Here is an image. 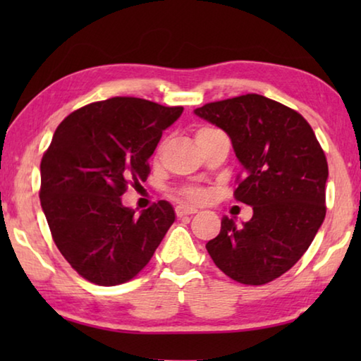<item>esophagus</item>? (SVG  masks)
<instances>
[{
	"instance_id": "1",
	"label": "esophagus",
	"mask_w": 361,
	"mask_h": 361,
	"mask_svg": "<svg viewBox=\"0 0 361 361\" xmlns=\"http://www.w3.org/2000/svg\"><path fill=\"white\" fill-rule=\"evenodd\" d=\"M176 212V216H186V215H194V213H197V210L192 209V207H188V205H178L175 209Z\"/></svg>"
}]
</instances>
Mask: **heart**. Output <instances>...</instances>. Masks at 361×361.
Here are the masks:
<instances>
[{
  "label": "heart",
  "mask_w": 361,
  "mask_h": 361,
  "mask_svg": "<svg viewBox=\"0 0 361 361\" xmlns=\"http://www.w3.org/2000/svg\"><path fill=\"white\" fill-rule=\"evenodd\" d=\"M210 130H215V129H200L197 132V135H199V133L210 132ZM180 197L183 200H186V202L202 204V202H205L207 199H209V191H207V189H204V188H199V186H188V188L181 189Z\"/></svg>",
  "instance_id": "obj_1"
}]
</instances>
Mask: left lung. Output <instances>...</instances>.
I'll return each instance as SVG.
<instances>
[{
    "label": "left lung",
    "instance_id": "8db88e82",
    "mask_svg": "<svg viewBox=\"0 0 361 361\" xmlns=\"http://www.w3.org/2000/svg\"><path fill=\"white\" fill-rule=\"evenodd\" d=\"M194 114L229 135L243 169L235 199L253 207L240 226L223 216L207 252L235 282H272L296 264L325 219V152L301 114L258 94L207 103Z\"/></svg>",
    "mask_w": 361,
    "mask_h": 361
}]
</instances>
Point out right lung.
Returning <instances> with one entry per match:
<instances>
[{
    "mask_svg": "<svg viewBox=\"0 0 361 361\" xmlns=\"http://www.w3.org/2000/svg\"><path fill=\"white\" fill-rule=\"evenodd\" d=\"M183 113L135 97H114L71 113L41 161V207L60 253L89 282L113 286L148 264L175 221L166 200L135 215L122 205L145 181L162 132Z\"/></svg>",
    "mask_w": 361,
    "mask_h": 361,
    "instance_id": "add662e5",
    "label": "right lung"
}]
</instances>
